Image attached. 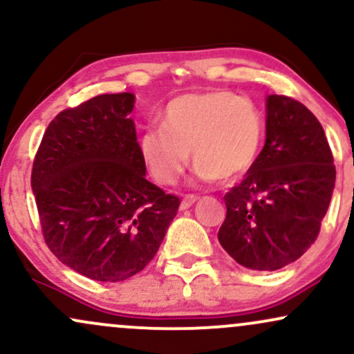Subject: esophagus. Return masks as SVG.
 I'll use <instances>...</instances> for the list:
<instances>
[{
  "label": "esophagus",
  "instance_id": "1",
  "mask_svg": "<svg viewBox=\"0 0 354 354\" xmlns=\"http://www.w3.org/2000/svg\"><path fill=\"white\" fill-rule=\"evenodd\" d=\"M196 201H198L196 196H185V198H183V200H181L180 208H181V209H188V208H191V206H193Z\"/></svg>",
  "mask_w": 354,
  "mask_h": 354
}]
</instances>
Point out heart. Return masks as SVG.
<instances>
[{
    "mask_svg": "<svg viewBox=\"0 0 354 354\" xmlns=\"http://www.w3.org/2000/svg\"><path fill=\"white\" fill-rule=\"evenodd\" d=\"M163 129L140 138V153L158 185L178 181L188 154L201 180L230 183L253 168L265 141V116L253 100L228 89L181 95L166 104Z\"/></svg>",
    "mask_w": 354,
    "mask_h": 354,
    "instance_id": "obj_1",
    "label": "heart"
}]
</instances>
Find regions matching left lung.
Instances as JSON below:
<instances>
[{
    "instance_id": "1",
    "label": "left lung",
    "mask_w": 354,
    "mask_h": 354,
    "mask_svg": "<svg viewBox=\"0 0 354 354\" xmlns=\"http://www.w3.org/2000/svg\"><path fill=\"white\" fill-rule=\"evenodd\" d=\"M266 143L245 180L225 194L218 239L234 261L274 271L316 241L336 169L323 126L290 96L266 100Z\"/></svg>"
}]
</instances>
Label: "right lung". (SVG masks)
Returning <instances> with one entry per match:
<instances>
[{
  "label": "right lung",
  "mask_w": 354,
  "mask_h": 354,
  "mask_svg": "<svg viewBox=\"0 0 354 354\" xmlns=\"http://www.w3.org/2000/svg\"><path fill=\"white\" fill-rule=\"evenodd\" d=\"M135 95H100L56 115L31 171L44 243L95 281H124L156 254L180 198L146 180L129 113Z\"/></svg>",
  "instance_id": "1"
}]
</instances>
